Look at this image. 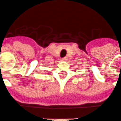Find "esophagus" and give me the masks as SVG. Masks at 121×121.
<instances>
[{
	"mask_svg": "<svg viewBox=\"0 0 121 121\" xmlns=\"http://www.w3.org/2000/svg\"><path fill=\"white\" fill-rule=\"evenodd\" d=\"M67 60H68V58H67V57H64V58H62V59H61V60H62V61H67Z\"/></svg>",
	"mask_w": 121,
	"mask_h": 121,
	"instance_id": "34e87169",
	"label": "esophagus"
}]
</instances>
